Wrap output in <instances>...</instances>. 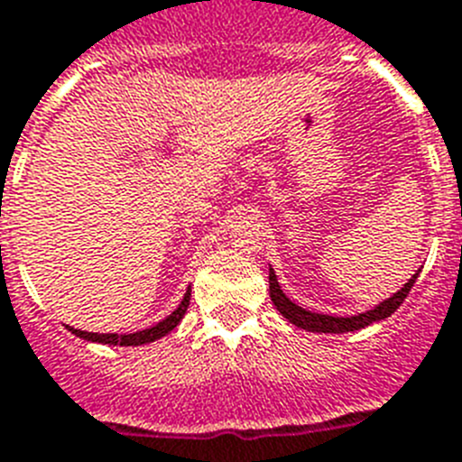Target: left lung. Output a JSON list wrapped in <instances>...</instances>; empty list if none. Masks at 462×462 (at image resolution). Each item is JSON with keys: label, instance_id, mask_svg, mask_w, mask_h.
<instances>
[{"label": "left lung", "instance_id": "left-lung-1", "mask_svg": "<svg viewBox=\"0 0 462 462\" xmlns=\"http://www.w3.org/2000/svg\"><path fill=\"white\" fill-rule=\"evenodd\" d=\"M418 275H420V270L411 277V280H408L406 284H403V287H401L399 291H396V294H392L389 299L380 301L377 306L365 310V313H358V316H348V318L325 316V313H313V310L301 309L299 303H294L290 296L284 294L280 282H277V275L273 268H270L268 280H270V299H273V303H275V309L282 313V318H287L291 325H296V328H301V329H309V332H318V335H344V332H356V329H363L367 328V325H373V322H380L384 320V318L392 316L393 310L399 309L401 303H403V299L408 296V291H411V287L415 284Z\"/></svg>", "mask_w": 462, "mask_h": 462}]
</instances>
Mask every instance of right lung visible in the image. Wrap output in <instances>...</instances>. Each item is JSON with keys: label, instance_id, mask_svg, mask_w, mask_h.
I'll return each mask as SVG.
<instances>
[{"label": "right lung", "instance_id": "obj_1", "mask_svg": "<svg viewBox=\"0 0 462 462\" xmlns=\"http://www.w3.org/2000/svg\"><path fill=\"white\" fill-rule=\"evenodd\" d=\"M189 299H192V290L187 287L185 296H182V301L175 310H172L171 316L163 318L161 322H156L153 328L140 329V332H133V335H99V332H82V329L69 328L75 337H80V339L88 341H97V344H108V346H142V344H152V341L161 339V337H166L168 332L178 328L180 320L185 318L187 306H189Z\"/></svg>", "mask_w": 462, "mask_h": 462}]
</instances>
